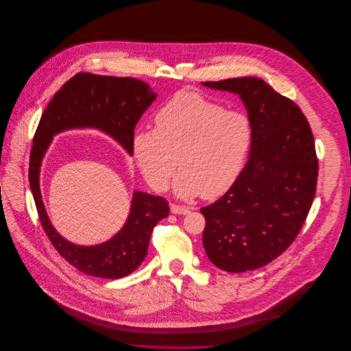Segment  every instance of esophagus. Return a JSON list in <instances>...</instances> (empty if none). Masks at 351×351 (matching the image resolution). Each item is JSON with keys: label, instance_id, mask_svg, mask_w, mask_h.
Wrapping results in <instances>:
<instances>
[{"label": "esophagus", "instance_id": "esophagus-1", "mask_svg": "<svg viewBox=\"0 0 351 351\" xmlns=\"http://www.w3.org/2000/svg\"><path fill=\"white\" fill-rule=\"evenodd\" d=\"M171 213L173 215H188L189 208L186 206H180V204H171Z\"/></svg>", "mask_w": 351, "mask_h": 351}]
</instances>
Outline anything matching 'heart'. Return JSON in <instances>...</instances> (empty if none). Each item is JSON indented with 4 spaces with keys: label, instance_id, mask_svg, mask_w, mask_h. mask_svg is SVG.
Masks as SVG:
<instances>
[{
    "label": "heart",
    "instance_id": "obj_1",
    "mask_svg": "<svg viewBox=\"0 0 351 351\" xmlns=\"http://www.w3.org/2000/svg\"><path fill=\"white\" fill-rule=\"evenodd\" d=\"M252 141L253 128L245 113L185 91L159 109L155 130L134 132L132 154L154 189L165 191L180 165L176 193L212 199L234 185Z\"/></svg>",
    "mask_w": 351,
    "mask_h": 351
}]
</instances>
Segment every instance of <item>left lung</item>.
I'll return each instance as SVG.
<instances>
[{"label": "left lung", "instance_id": "obj_1", "mask_svg": "<svg viewBox=\"0 0 351 351\" xmlns=\"http://www.w3.org/2000/svg\"><path fill=\"white\" fill-rule=\"evenodd\" d=\"M238 94L253 128L249 160L234 185L200 208L207 257L228 272L261 268L300 232L317 189L318 159L300 108L257 77L206 82Z\"/></svg>", "mask_w": 351, "mask_h": 351}]
</instances>
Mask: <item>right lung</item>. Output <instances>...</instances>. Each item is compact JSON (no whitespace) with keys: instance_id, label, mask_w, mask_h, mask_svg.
Returning <instances> with one entry per match:
<instances>
[{"instance_id":"right-lung-1","label":"right lung","mask_w":351,"mask_h":351,"mask_svg":"<svg viewBox=\"0 0 351 351\" xmlns=\"http://www.w3.org/2000/svg\"><path fill=\"white\" fill-rule=\"evenodd\" d=\"M152 88L138 79L77 73L53 95L44 110L33 138L29 181L41 226L58 253L79 271L108 279L135 271L148 254L155 226L169 216V202L135 191L123 228L109 241L80 246L62 238L52 227L40 191V167L55 134L70 128H98L132 155L134 128L155 101Z\"/></svg>"}]
</instances>
